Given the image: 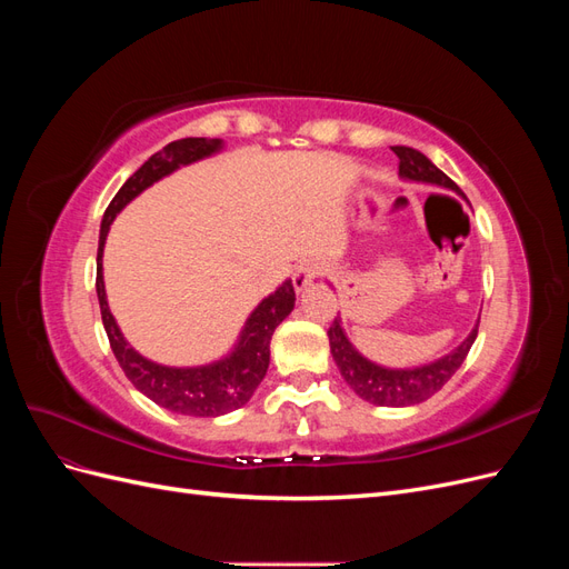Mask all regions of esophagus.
<instances>
[{"instance_id":"1","label":"esophagus","mask_w":569,"mask_h":569,"mask_svg":"<svg viewBox=\"0 0 569 569\" xmlns=\"http://www.w3.org/2000/svg\"><path fill=\"white\" fill-rule=\"evenodd\" d=\"M320 274V266L318 263H301L297 270H295V274H291V282H295V289L297 291H303L308 284H311L316 278Z\"/></svg>"}]
</instances>
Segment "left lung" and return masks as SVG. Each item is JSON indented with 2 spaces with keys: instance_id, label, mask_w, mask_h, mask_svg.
<instances>
[{
  "instance_id": "8db88e82",
  "label": "left lung",
  "mask_w": 569,
  "mask_h": 569,
  "mask_svg": "<svg viewBox=\"0 0 569 569\" xmlns=\"http://www.w3.org/2000/svg\"><path fill=\"white\" fill-rule=\"evenodd\" d=\"M391 151L399 157V178L408 182H427V184H437L443 189H453L456 194L465 199L460 192V187L439 170L432 161H429L422 151L410 149V147H391ZM477 327H472V332L460 341V347H456L451 353H446L432 363H425L418 368H385L372 363L370 358L360 353L351 339L347 337L341 327V318L337 316L330 330H327V337H330V351L335 363L347 382L360 399L375 403V406H387V408H406V406H416L427 401L429 396H435L446 382L451 380L456 370L462 366L465 356L472 349V343L477 339Z\"/></svg>"
}]
</instances>
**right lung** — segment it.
<instances>
[{
	"instance_id": "obj_1",
	"label": "right lung",
	"mask_w": 569,
	"mask_h": 569,
	"mask_svg": "<svg viewBox=\"0 0 569 569\" xmlns=\"http://www.w3.org/2000/svg\"><path fill=\"white\" fill-rule=\"evenodd\" d=\"M222 149V140H209V137H184L166 144L161 151L153 153L149 161L137 168L118 189V194L111 199L109 209L101 218L99 230V249H97V299L101 308V322L111 343V351L123 368L128 380L137 391H142L147 399L157 406L178 412V416H194V418H218L230 410L242 408L263 382V377L270 366V339L274 327H278L291 311H295V284L284 280L278 289L258 303L251 316L247 318L239 339L222 358L206 366L192 368H173L161 366L153 360L137 353L128 339L120 332L116 318L109 311L107 287H104V258L107 234L113 218L126 209V206L140 197L147 187L163 180L166 176L176 173L178 168L209 159Z\"/></svg>"
}]
</instances>
